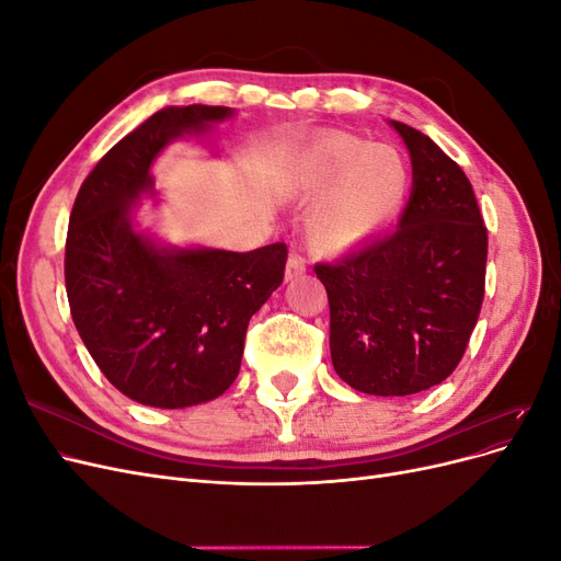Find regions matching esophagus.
<instances>
[{
	"label": "esophagus",
	"instance_id": "obj_1",
	"mask_svg": "<svg viewBox=\"0 0 561 561\" xmlns=\"http://www.w3.org/2000/svg\"><path fill=\"white\" fill-rule=\"evenodd\" d=\"M304 271H307V262H304V257H299L297 252H293L290 260H287V266H285V278L295 280L304 274Z\"/></svg>",
	"mask_w": 561,
	"mask_h": 561
}]
</instances>
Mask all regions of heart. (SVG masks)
Segmentation results:
<instances>
[{
	"label": "heart",
	"mask_w": 561,
	"mask_h": 561,
	"mask_svg": "<svg viewBox=\"0 0 561 561\" xmlns=\"http://www.w3.org/2000/svg\"><path fill=\"white\" fill-rule=\"evenodd\" d=\"M293 180L304 198L328 196L311 217L309 236L316 250L339 252L365 241L398 213L410 173L393 147L328 135L299 157Z\"/></svg>",
	"instance_id": "1"
}]
</instances>
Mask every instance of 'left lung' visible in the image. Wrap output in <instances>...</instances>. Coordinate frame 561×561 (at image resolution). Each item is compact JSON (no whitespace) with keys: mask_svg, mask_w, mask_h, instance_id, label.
<instances>
[{"mask_svg":"<svg viewBox=\"0 0 561 561\" xmlns=\"http://www.w3.org/2000/svg\"><path fill=\"white\" fill-rule=\"evenodd\" d=\"M410 149L398 229L316 264L330 301L334 371L367 396H414L461 363L484 299L486 227L472 184L428 135L388 122Z\"/></svg>","mask_w":561,"mask_h":561,"instance_id":"left-lung-1","label":"left lung"}]
</instances>
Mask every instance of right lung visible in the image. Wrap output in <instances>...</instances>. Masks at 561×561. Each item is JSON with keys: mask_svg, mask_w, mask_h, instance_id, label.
<instances>
[{"mask_svg": "<svg viewBox=\"0 0 561 561\" xmlns=\"http://www.w3.org/2000/svg\"><path fill=\"white\" fill-rule=\"evenodd\" d=\"M231 107L151 114L83 180L65 243V287L91 358L140 404L180 410L215 400L239 377L250 318L283 283L287 248H173L133 229L151 163L182 135H203Z\"/></svg>", "mask_w": 561, "mask_h": 561, "instance_id": "1", "label": "right lung"}]
</instances>
